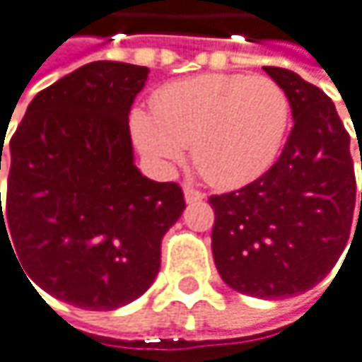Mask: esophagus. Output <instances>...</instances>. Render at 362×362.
Returning <instances> with one entry per match:
<instances>
[{
	"label": "esophagus",
	"mask_w": 362,
	"mask_h": 362,
	"mask_svg": "<svg viewBox=\"0 0 362 362\" xmlns=\"http://www.w3.org/2000/svg\"><path fill=\"white\" fill-rule=\"evenodd\" d=\"M204 193L199 191V189H193V187H185V199H187V204H199V202H204Z\"/></svg>",
	"instance_id": "esophagus-1"
}]
</instances>
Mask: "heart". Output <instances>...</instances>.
<instances>
[{
  "label": "heart",
  "instance_id": "1",
  "mask_svg": "<svg viewBox=\"0 0 362 362\" xmlns=\"http://www.w3.org/2000/svg\"><path fill=\"white\" fill-rule=\"evenodd\" d=\"M291 120L286 90L267 76L206 74L163 86L152 116L135 112L137 148L158 165H171L191 146L197 171L216 187H235L261 175L278 156Z\"/></svg>",
  "mask_w": 362,
  "mask_h": 362
}]
</instances>
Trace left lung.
Returning <instances> with one entry per match:
<instances>
[{"mask_svg":"<svg viewBox=\"0 0 362 362\" xmlns=\"http://www.w3.org/2000/svg\"><path fill=\"white\" fill-rule=\"evenodd\" d=\"M263 69L286 90L295 124L263 175L208 199L212 255L233 291L284 299L314 288L339 261L354 218L356 177L350 135L329 95L291 69Z\"/></svg>","mask_w":362,"mask_h":362,"instance_id":"8db88e82","label":"left lung"}]
</instances>
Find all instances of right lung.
<instances>
[{
    "mask_svg": "<svg viewBox=\"0 0 362 362\" xmlns=\"http://www.w3.org/2000/svg\"><path fill=\"white\" fill-rule=\"evenodd\" d=\"M146 78L141 65H82L33 97L10 139L0 250L6 242L35 286L82 310L144 295L187 208L180 185L133 165L129 112Z\"/></svg>",
    "mask_w": 362,
    "mask_h": 362,
    "instance_id": "right-lung-1",
    "label": "right lung"
}]
</instances>
